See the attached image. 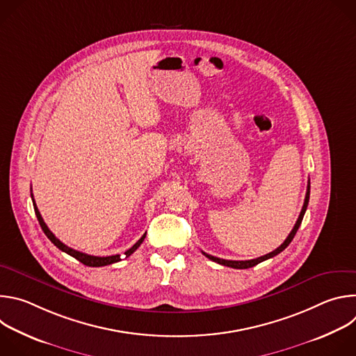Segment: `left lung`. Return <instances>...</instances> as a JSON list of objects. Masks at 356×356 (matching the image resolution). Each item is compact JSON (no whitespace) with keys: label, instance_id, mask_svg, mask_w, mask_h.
I'll list each match as a JSON object with an SVG mask.
<instances>
[{"label":"left lung","instance_id":"8db88e82","mask_svg":"<svg viewBox=\"0 0 356 356\" xmlns=\"http://www.w3.org/2000/svg\"><path fill=\"white\" fill-rule=\"evenodd\" d=\"M309 200H310V180H309V184H307V191H306V198H304L302 209H301V211H300V216H298V218H297V221H296V224H294L291 232L289 234V236L284 239V242H283L277 249H275L273 252H269L268 255H264V257L257 258V259H250V261H225V259H220V258L211 257V255H209V253H206V252H202V255H206L209 259H211V261H214V262H217V264H220V265H224V266H228V268H234V269H248V268L255 266V265H258V264H261V262H264V261H266V259H270V258L276 257L277 253H280L282 250H284V249L289 246V243L293 241V238H294V235H296V232H297V229H298V227H300V224H301V221H302L304 213H306V210H307Z\"/></svg>","mask_w":356,"mask_h":356}]
</instances>
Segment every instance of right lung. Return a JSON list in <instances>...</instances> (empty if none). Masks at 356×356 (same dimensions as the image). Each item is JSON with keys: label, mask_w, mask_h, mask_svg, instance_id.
Listing matches in <instances>:
<instances>
[{"label": "right lung", "mask_w": 356, "mask_h": 356, "mask_svg": "<svg viewBox=\"0 0 356 356\" xmlns=\"http://www.w3.org/2000/svg\"><path fill=\"white\" fill-rule=\"evenodd\" d=\"M31 197H32V201H33V209H35L36 218H38V221H39V224H40V227H42V229H43L44 235L50 239V242H52L55 246H58L60 250L66 252L67 255L73 257L74 259H77V261H79V262H81L83 265H86V266H91V268L106 266V265H111V264H115V262H120V261H121V257H120V255H113V257H92V255H87V253H83V252H79V250H76V249H72V248L66 246L63 242H60V241L54 235V232H52V231H50V229L47 228V225L44 224V221H43V218H42V216H40V213H39V210H38V207H36V204H35L33 194H31ZM145 236H146V232L140 236V239H139V241H138L132 248H129V249L125 252V258L131 257L132 253H134V252L140 246V243L143 242Z\"/></svg>", "instance_id": "add662e5"}]
</instances>
